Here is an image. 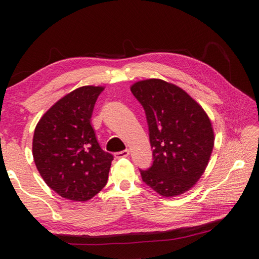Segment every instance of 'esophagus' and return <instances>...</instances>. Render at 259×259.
<instances>
[{
    "mask_svg": "<svg viewBox=\"0 0 259 259\" xmlns=\"http://www.w3.org/2000/svg\"><path fill=\"white\" fill-rule=\"evenodd\" d=\"M129 154H130V151L129 150H124V151H121V152L115 153V157H116V159H121V157H128Z\"/></svg>",
    "mask_w": 259,
    "mask_h": 259,
    "instance_id": "1",
    "label": "esophagus"
}]
</instances>
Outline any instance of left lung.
Masks as SVG:
<instances>
[{"label":"left lung","instance_id":"obj_1","mask_svg":"<svg viewBox=\"0 0 259 259\" xmlns=\"http://www.w3.org/2000/svg\"><path fill=\"white\" fill-rule=\"evenodd\" d=\"M131 93L145 109L153 164L140 170L144 183L164 198L181 195L202 176L214 135L208 114L182 88L160 78L134 83Z\"/></svg>","mask_w":259,"mask_h":259}]
</instances>
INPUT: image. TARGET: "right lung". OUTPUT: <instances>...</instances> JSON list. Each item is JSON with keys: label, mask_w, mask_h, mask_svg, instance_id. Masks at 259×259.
Listing matches in <instances>:
<instances>
[{"label": "right lung", "mask_w": 259, "mask_h": 259, "mask_svg": "<svg viewBox=\"0 0 259 259\" xmlns=\"http://www.w3.org/2000/svg\"><path fill=\"white\" fill-rule=\"evenodd\" d=\"M104 89L77 88L52 105L35 126V165L47 185L64 199L84 202L107 183L113 155L102 150L91 125Z\"/></svg>", "instance_id": "right-lung-1"}]
</instances>
